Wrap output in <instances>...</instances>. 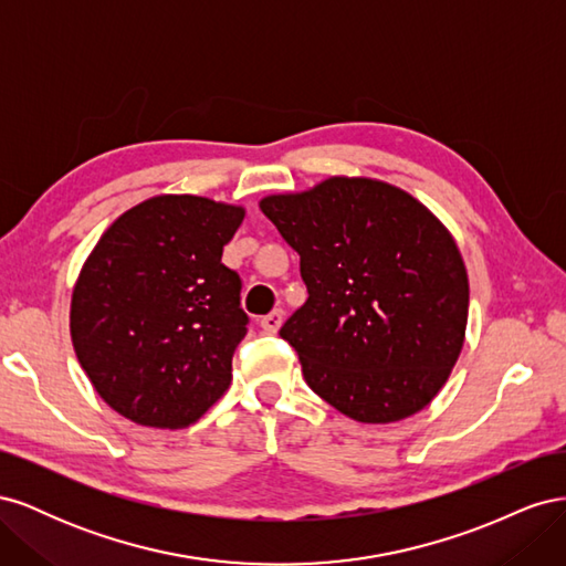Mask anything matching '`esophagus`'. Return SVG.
<instances>
[{
  "instance_id": "34e87169",
  "label": "esophagus",
  "mask_w": 566,
  "mask_h": 566,
  "mask_svg": "<svg viewBox=\"0 0 566 566\" xmlns=\"http://www.w3.org/2000/svg\"><path fill=\"white\" fill-rule=\"evenodd\" d=\"M281 323H283V310H273L271 314L262 316V321H260V325L266 333H276L281 328Z\"/></svg>"
}]
</instances>
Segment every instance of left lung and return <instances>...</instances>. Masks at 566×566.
I'll list each match as a JSON object with an SVG mask.
<instances>
[{
	"instance_id": "1",
	"label": "left lung",
	"mask_w": 566,
	"mask_h": 566,
	"mask_svg": "<svg viewBox=\"0 0 566 566\" xmlns=\"http://www.w3.org/2000/svg\"><path fill=\"white\" fill-rule=\"evenodd\" d=\"M260 208L300 254L310 297L281 337L306 385L356 422L422 410L468 325V271L447 227L401 188L364 177L266 196Z\"/></svg>"
}]
</instances>
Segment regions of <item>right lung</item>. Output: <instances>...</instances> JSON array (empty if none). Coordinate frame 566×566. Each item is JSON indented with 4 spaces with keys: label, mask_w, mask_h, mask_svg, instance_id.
<instances>
[{
    "label": "right lung",
    "mask_w": 566,
    "mask_h": 566,
    "mask_svg": "<svg viewBox=\"0 0 566 566\" xmlns=\"http://www.w3.org/2000/svg\"><path fill=\"white\" fill-rule=\"evenodd\" d=\"M243 208L156 196L119 214L84 262L71 335L98 397L146 427L196 422L231 385L248 333L241 276L221 252Z\"/></svg>",
    "instance_id": "1"
}]
</instances>
